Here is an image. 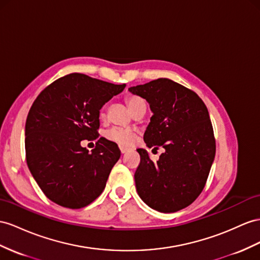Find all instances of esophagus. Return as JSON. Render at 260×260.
Wrapping results in <instances>:
<instances>
[{
	"label": "esophagus",
	"instance_id": "esophagus-1",
	"mask_svg": "<svg viewBox=\"0 0 260 260\" xmlns=\"http://www.w3.org/2000/svg\"><path fill=\"white\" fill-rule=\"evenodd\" d=\"M119 150H121V152L122 154H125L126 151H128V148H126V147H123V146H119Z\"/></svg>",
	"mask_w": 260,
	"mask_h": 260
}]
</instances>
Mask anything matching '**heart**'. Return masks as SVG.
Masks as SVG:
<instances>
[{"label":"heart","mask_w":260,"mask_h":260,"mask_svg":"<svg viewBox=\"0 0 260 260\" xmlns=\"http://www.w3.org/2000/svg\"><path fill=\"white\" fill-rule=\"evenodd\" d=\"M126 103H127L128 109L131 110L132 113L134 112L137 108H139L141 105H146L144 100L142 98L136 96V95L128 96L127 99H126ZM100 116L101 117L105 116L104 108H102L101 111H100ZM105 137L108 138L109 141L118 144L119 146H131L135 142L136 134H135V132L131 128L113 127L105 133Z\"/></svg>","instance_id":"heart-1"}]
</instances>
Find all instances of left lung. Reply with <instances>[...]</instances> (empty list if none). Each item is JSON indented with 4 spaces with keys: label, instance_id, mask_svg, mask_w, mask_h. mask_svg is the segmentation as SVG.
I'll return each instance as SVG.
<instances>
[{
    "label": "left lung",
    "instance_id": "1",
    "mask_svg": "<svg viewBox=\"0 0 260 260\" xmlns=\"http://www.w3.org/2000/svg\"><path fill=\"white\" fill-rule=\"evenodd\" d=\"M128 90L145 99L152 112L144 134L146 145L165 148L157 162L147 150L137 149L141 156L134 175L137 193L158 212L187 208L202 192L215 157L209 111L196 92L170 79Z\"/></svg>",
    "mask_w": 260,
    "mask_h": 260
}]
</instances>
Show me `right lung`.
Masks as SVG:
<instances>
[{
	"label": "right lung",
	"instance_id": "obj_1",
	"mask_svg": "<svg viewBox=\"0 0 260 260\" xmlns=\"http://www.w3.org/2000/svg\"><path fill=\"white\" fill-rule=\"evenodd\" d=\"M125 86L70 73L45 88L32 103L25 125L26 161L52 202L81 209L103 192L121 150L104 137L91 153L81 142L99 138L100 110Z\"/></svg>",
	"mask_w": 260,
	"mask_h": 260
}]
</instances>
